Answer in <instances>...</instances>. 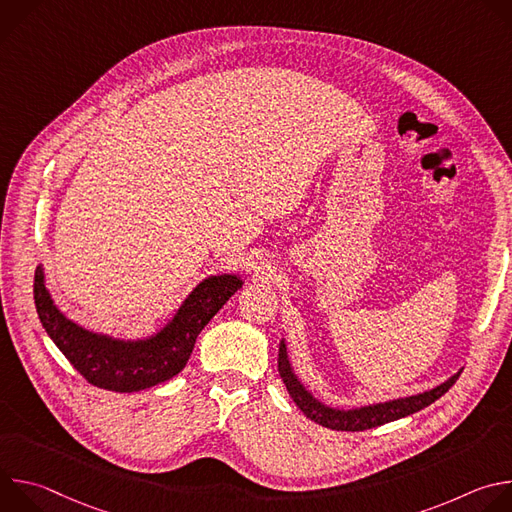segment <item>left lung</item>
Instances as JSON below:
<instances>
[{"label":"left lung","instance_id":"obj_1","mask_svg":"<svg viewBox=\"0 0 512 512\" xmlns=\"http://www.w3.org/2000/svg\"><path fill=\"white\" fill-rule=\"evenodd\" d=\"M277 367H279V375L285 383L287 393L291 395V399L296 401V405L304 411V415L310 417L312 421L320 423L322 427H330V429H336V431H364V429H373V427L385 425L389 421L407 417L411 413H417L423 407H427L433 401L440 399L444 393H448L450 387L458 381V377L462 373V369H460L446 383L437 385L431 391H425V393H419V395L393 399V401H385V403H375V405H367V407H356V409H334V407H328V405L320 403L300 383V379L296 377L294 369H291V364H289L285 340H281V344H279Z\"/></svg>","mask_w":512,"mask_h":512}]
</instances>
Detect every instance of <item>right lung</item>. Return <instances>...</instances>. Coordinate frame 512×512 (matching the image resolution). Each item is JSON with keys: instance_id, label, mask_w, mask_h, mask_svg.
<instances>
[{"instance_id": "obj_1", "label": "right lung", "mask_w": 512, "mask_h": 512, "mask_svg": "<svg viewBox=\"0 0 512 512\" xmlns=\"http://www.w3.org/2000/svg\"><path fill=\"white\" fill-rule=\"evenodd\" d=\"M241 287L243 281L237 275H210L192 289L160 332L139 340L97 334L68 320L48 294L42 265L34 273V304L52 342L91 385L133 393L178 375L186 367L202 328Z\"/></svg>"}]
</instances>
